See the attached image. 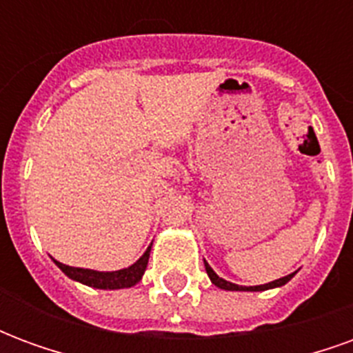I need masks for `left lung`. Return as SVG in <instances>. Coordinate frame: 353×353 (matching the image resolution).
<instances>
[{"label":"left lung","mask_w":353,"mask_h":353,"mask_svg":"<svg viewBox=\"0 0 353 353\" xmlns=\"http://www.w3.org/2000/svg\"><path fill=\"white\" fill-rule=\"evenodd\" d=\"M204 266H206V272H208V276H210L212 283H215L217 288L227 289V291H265V289H272V288H280V285H285V283H288V281L291 280L293 276H295V272H293V274H289V276H283V278H280V280H274V281H270V283H265V285L244 288V285H236V283H230V281L219 278V276L214 272V268L208 265L206 261H204Z\"/></svg>","instance_id":"obj_1"}]
</instances>
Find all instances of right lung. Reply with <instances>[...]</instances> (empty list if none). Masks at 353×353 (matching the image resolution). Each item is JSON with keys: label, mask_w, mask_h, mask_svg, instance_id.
Returning a JSON list of instances; mask_svg holds the SVG:
<instances>
[{"label": "right lung", "mask_w": 353, "mask_h": 353, "mask_svg": "<svg viewBox=\"0 0 353 353\" xmlns=\"http://www.w3.org/2000/svg\"><path fill=\"white\" fill-rule=\"evenodd\" d=\"M149 253H151V245L147 248V252L134 265L128 266V268H123V270H115V272H98V270H88V268H75V266L62 265L58 261H54V263L65 276H70L72 280L81 281L85 285H90V288L96 289H123L132 288L141 280V276H143L147 268Z\"/></svg>", "instance_id": "obj_1"}]
</instances>
